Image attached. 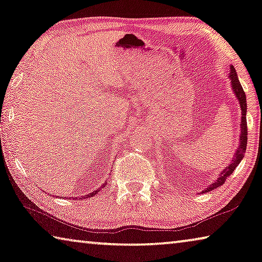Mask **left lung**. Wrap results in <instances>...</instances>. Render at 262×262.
<instances>
[{
  "instance_id": "left-lung-1",
  "label": "left lung",
  "mask_w": 262,
  "mask_h": 262,
  "mask_svg": "<svg viewBox=\"0 0 262 262\" xmlns=\"http://www.w3.org/2000/svg\"><path fill=\"white\" fill-rule=\"evenodd\" d=\"M230 79H231V85H232V90L235 94L236 99L240 103V108H242V123H240V128H242V132H240V141H239V146L236 151L234 152L233 159H232L231 163L228 164V167L223 170L221 172V175L217 178V181H214L212 184H210L209 188H206L203 192H209V191H212L213 189L218 188V186L223 185L225 183V181L227 180V177L232 175L235 168L238 167L240 162L244 159L245 152H246V146H247V120H246V111H247V103H246V94H245L242 84H240L239 79H238V74L235 72V69L233 66H231V71H230Z\"/></svg>"
}]
</instances>
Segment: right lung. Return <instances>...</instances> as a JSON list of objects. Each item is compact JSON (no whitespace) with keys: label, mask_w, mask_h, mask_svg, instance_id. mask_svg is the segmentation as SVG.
<instances>
[{"label":"right lung","mask_w":262,"mask_h":262,"mask_svg":"<svg viewBox=\"0 0 262 262\" xmlns=\"http://www.w3.org/2000/svg\"><path fill=\"white\" fill-rule=\"evenodd\" d=\"M106 184H107V182H105V183H103L102 185H101V188L100 189H102V188H105L106 186ZM100 189H97L95 191H93V192H91V193H89V194H86L85 197H82V199H85V198H90V197H92V196H94V194H97L99 191H100Z\"/></svg>","instance_id":"right-lung-1"}]
</instances>
